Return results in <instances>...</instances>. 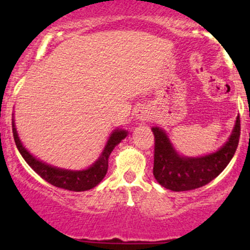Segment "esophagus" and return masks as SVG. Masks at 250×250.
<instances>
[{
    "label": "esophagus",
    "instance_id": "esophagus-1",
    "mask_svg": "<svg viewBox=\"0 0 250 250\" xmlns=\"http://www.w3.org/2000/svg\"><path fill=\"white\" fill-rule=\"evenodd\" d=\"M148 116H149V114L147 113V111H145V110L141 111V113L139 114V119L141 120V121H146V120L148 119Z\"/></svg>",
    "mask_w": 250,
    "mask_h": 250
}]
</instances>
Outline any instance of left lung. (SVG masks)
Instances as JSON below:
<instances>
[{"instance_id":"1","label":"left lung","mask_w":250,"mask_h":250,"mask_svg":"<svg viewBox=\"0 0 250 250\" xmlns=\"http://www.w3.org/2000/svg\"><path fill=\"white\" fill-rule=\"evenodd\" d=\"M240 116L228 141L213 154L201 157H183L177 154L165 130L151 128L155 137V179L162 187L173 191H186L203 187L222 173L233 159L240 140Z\"/></svg>"}]
</instances>
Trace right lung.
Returning a JSON list of instances; mask_svg holds the SVG:
<instances>
[{"label":"right lung","mask_w":250,"mask_h":250,"mask_svg":"<svg viewBox=\"0 0 250 250\" xmlns=\"http://www.w3.org/2000/svg\"><path fill=\"white\" fill-rule=\"evenodd\" d=\"M127 134L128 131L121 130V129L114 130L113 134L109 137L104 149H103L101 156L99 157V160H96V162L93 166H90L88 169H84V170H67V169L53 167V166L47 165V163L40 161L36 157H34L23 147L21 140L19 139V135H17L15 128V122H14L13 119L14 140H15L16 147L19 149L20 154L22 155L25 162L33 168L35 173L39 174L43 180L49 182L50 185L71 191L89 190V189L96 187L101 182L103 177L107 174L109 155L111 154L113 149L127 136Z\"/></svg>","instance_id":"1"}]
</instances>
